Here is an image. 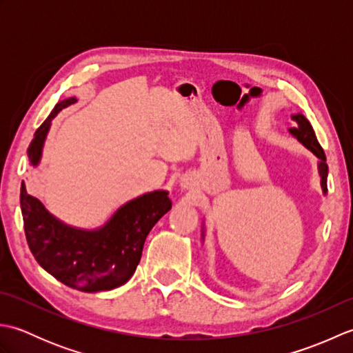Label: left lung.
<instances>
[{
    "instance_id": "left-lung-1",
    "label": "left lung",
    "mask_w": 353,
    "mask_h": 353,
    "mask_svg": "<svg viewBox=\"0 0 353 353\" xmlns=\"http://www.w3.org/2000/svg\"><path fill=\"white\" fill-rule=\"evenodd\" d=\"M291 119L296 123L294 127L288 129V132L294 137L301 144H303L306 148L312 152L319 157V174H320V185L321 190H323V194L326 196L327 192V163H326V156L323 148L319 144V141L316 138V133H314V129L311 123L306 119L302 114H296L291 115ZM205 239V224L201 228V241Z\"/></svg>"
}]
</instances>
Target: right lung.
I'll return each instance as SVG.
<instances>
[{
  "instance_id": "add662e5",
  "label": "right lung",
  "mask_w": 353,
  "mask_h": 353,
  "mask_svg": "<svg viewBox=\"0 0 353 353\" xmlns=\"http://www.w3.org/2000/svg\"><path fill=\"white\" fill-rule=\"evenodd\" d=\"M70 97L56 104L30 144L27 154L33 167L41 163L51 121L63 108L76 103ZM171 209L168 191L156 190L119 206L97 229L74 228L56 219L41 200L21 185V211L30 250L39 265L68 287L85 291H109L133 276L145 238Z\"/></svg>"
}]
</instances>
